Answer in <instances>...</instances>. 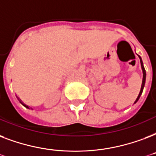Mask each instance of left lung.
<instances>
[{"label":"left lung","mask_w":156,"mask_h":156,"mask_svg":"<svg viewBox=\"0 0 156 156\" xmlns=\"http://www.w3.org/2000/svg\"><path fill=\"white\" fill-rule=\"evenodd\" d=\"M138 57H139V59H140V62H141V69H142V73H143V77H142V83H141V90H140V92H139L138 94V97H136V101H135V102H134V104L137 102V101H138L140 97H141L142 91H143V88H144V87H145V83H146V77H147V73H146V70H145L144 65H143V62H142V59H141L140 55H138Z\"/></svg>","instance_id":"8db88e82"}]
</instances>
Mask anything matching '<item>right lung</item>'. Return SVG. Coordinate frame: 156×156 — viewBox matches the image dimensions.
<instances>
[{"mask_svg":"<svg viewBox=\"0 0 156 156\" xmlns=\"http://www.w3.org/2000/svg\"><path fill=\"white\" fill-rule=\"evenodd\" d=\"M17 98H18V100H19V101H20V103H21V104H22L23 105V106H24V107H26V108H27V109H29V107H28V105H26L24 104V103H23V102H22V101H21V100H20V98H19V97H17Z\"/></svg>","mask_w":156,"mask_h":156,"instance_id":"1","label":"right lung"}]
</instances>
